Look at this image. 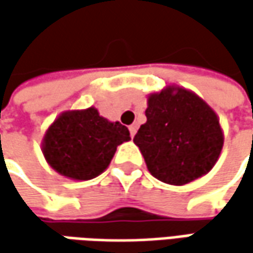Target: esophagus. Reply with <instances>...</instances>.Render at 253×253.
I'll return each instance as SVG.
<instances>
[{
    "instance_id": "esophagus-1",
    "label": "esophagus",
    "mask_w": 253,
    "mask_h": 253,
    "mask_svg": "<svg viewBox=\"0 0 253 253\" xmlns=\"http://www.w3.org/2000/svg\"><path fill=\"white\" fill-rule=\"evenodd\" d=\"M129 132H131V138H133L135 133H136V125H131L129 126Z\"/></svg>"
}]
</instances>
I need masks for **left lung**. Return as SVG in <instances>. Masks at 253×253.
Listing matches in <instances>:
<instances>
[{
    "label": "left lung",
    "instance_id": "1",
    "mask_svg": "<svg viewBox=\"0 0 253 253\" xmlns=\"http://www.w3.org/2000/svg\"><path fill=\"white\" fill-rule=\"evenodd\" d=\"M145 115L133 142L153 177L183 186L214 168L224 132L215 111L196 92L166 85L148 95Z\"/></svg>",
    "mask_w": 253,
    "mask_h": 253
}]
</instances>
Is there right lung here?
<instances>
[{"mask_svg": "<svg viewBox=\"0 0 253 253\" xmlns=\"http://www.w3.org/2000/svg\"><path fill=\"white\" fill-rule=\"evenodd\" d=\"M131 139L129 131L97 108L62 112L44 132L42 153L49 166L72 180H90L111 163L117 146Z\"/></svg>", "mask_w": 253, "mask_h": 253, "instance_id": "add662e5", "label": "right lung"}]
</instances>
